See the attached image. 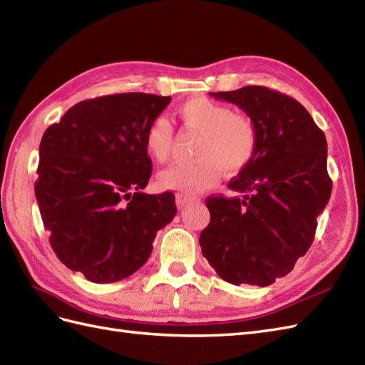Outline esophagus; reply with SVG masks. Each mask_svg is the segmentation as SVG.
Wrapping results in <instances>:
<instances>
[{
	"mask_svg": "<svg viewBox=\"0 0 365 365\" xmlns=\"http://www.w3.org/2000/svg\"><path fill=\"white\" fill-rule=\"evenodd\" d=\"M195 197L194 195H190V194H186V192H179L175 195V205H177V208L179 210H182L183 207H186V205H188L190 202H192Z\"/></svg>",
	"mask_w": 365,
	"mask_h": 365,
	"instance_id": "esophagus-1",
	"label": "esophagus"
}]
</instances>
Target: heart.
<instances>
[{
	"mask_svg": "<svg viewBox=\"0 0 365 365\" xmlns=\"http://www.w3.org/2000/svg\"><path fill=\"white\" fill-rule=\"evenodd\" d=\"M185 129L200 134L195 160L170 166L157 177L163 190L202 191L217 182L220 171L236 175L250 166L257 153V129L247 115L207 97H192L177 108ZM174 148V128L166 117H155L145 133V149L155 163H166Z\"/></svg>",
	"mask_w": 365,
	"mask_h": 365,
	"instance_id": "heart-1",
	"label": "heart"
}]
</instances>
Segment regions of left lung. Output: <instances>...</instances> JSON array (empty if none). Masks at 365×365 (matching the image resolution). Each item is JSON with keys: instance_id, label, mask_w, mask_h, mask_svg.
I'll return each mask as SVG.
<instances>
[{"instance_id": "obj_1", "label": "left lung", "mask_w": 365, "mask_h": 365, "mask_svg": "<svg viewBox=\"0 0 365 365\" xmlns=\"http://www.w3.org/2000/svg\"><path fill=\"white\" fill-rule=\"evenodd\" d=\"M235 103L257 129V153L228 183L242 197L210 195L202 253L232 285L267 287L292 272L330 200L327 140L297 100L265 86L210 92Z\"/></svg>"}]
</instances>
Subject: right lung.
Here are the masks:
<instances>
[{
	"label": "right lung",
	"mask_w": 365,
	"mask_h": 365,
	"mask_svg": "<svg viewBox=\"0 0 365 365\" xmlns=\"http://www.w3.org/2000/svg\"><path fill=\"white\" fill-rule=\"evenodd\" d=\"M170 101L143 92L85 100L43 134L35 195L44 228L57 257L91 282L135 273L175 216L173 192H142L153 173L146 128Z\"/></svg>",
	"instance_id": "1"
}]
</instances>
